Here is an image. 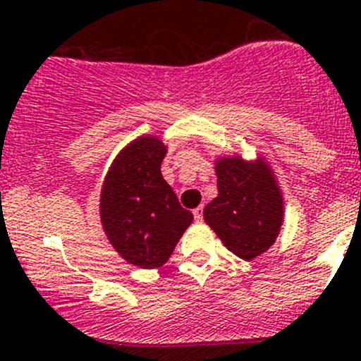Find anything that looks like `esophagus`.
<instances>
[{
	"mask_svg": "<svg viewBox=\"0 0 361 361\" xmlns=\"http://www.w3.org/2000/svg\"><path fill=\"white\" fill-rule=\"evenodd\" d=\"M192 216H195L196 221H202L203 219V207H198V209L192 210Z\"/></svg>",
	"mask_w": 361,
	"mask_h": 361,
	"instance_id": "esophagus-1",
	"label": "esophagus"
}]
</instances>
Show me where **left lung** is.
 Listing matches in <instances>:
<instances>
[{
  "instance_id": "obj_1",
  "label": "left lung",
  "mask_w": 361,
  "mask_h": 361,
  "mask_svg": "<svg viewBox=\"0 0 361 361\" xmlns=\"http://www.w3.org/2000/svg\"><path fill=\"white\" fill-rule=\"evenodd\" d=\"M219 195L205 207L203 217L223 244L242 259L265 252L276 242L283 223V196L269 166L240 158L216 165Z\"/></svg>"
}]
</instances>
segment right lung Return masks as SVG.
<instances>
[{
  "instance_id": "obj_1",
  "label": "right lung",
  "mask_w": 361,
  "mask_h": 361,
  "mask_svg": "<svg viewBox=\"0 0 361 361\" xmlns=\"http://www.w3.org/2000/svg\"><path fill=\"white\" fill-rule=\"evenodd\" d=\"M165 154L158 138L131 142L114 161L99 200L109 240L124 259L142 269L165 265L192 221L163 179Z\"/></svg>"
}]
</instances>
